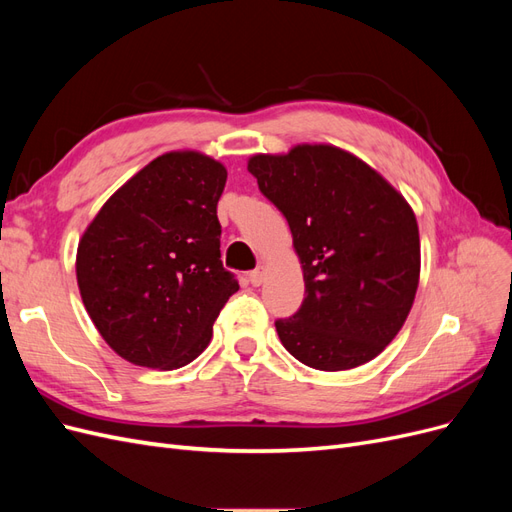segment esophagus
Wrapping results in <instances>:
<instances>
[{
  "instance_id": "34e87169",
  "label": "esophagus",
  "mask_w": 512,
  "mask_h": 512,
  "mask_svg": "<svg viewBox=\"0 0 512 512\" xmlns=\"http://www.w3.org/2000/svg\"><path fill=\"white\" fill-rule=\"evenodd\" d=\"M265 275H267V267L260 265L258 269H254V271L250 273V282H252L254 286H260L262 282H265Z\"/></svg>"
}]
</instances>
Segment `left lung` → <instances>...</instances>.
Masks as SVG:
<instances>
[{
  "mask_svg": "<svg viewBox=\"0 0 512 512\" xmlns=\"http://www.w3.org/2000/svg\"><path fill=\"white\" fill-rule=\"evenodd\" d=\"M247 170L288 220L303 269L301 309L275 322L284 348L320 371L376 359L404 327L421 277L408 200L367 162L329 143L256 153Z\"/></svg>",
  "mask_w": 512,
  "mask_h": 512,
  "instance_id": "1",
  "label": "left lung"
}]
</instances>
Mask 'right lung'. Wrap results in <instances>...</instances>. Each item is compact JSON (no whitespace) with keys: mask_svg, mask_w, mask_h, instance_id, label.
<instances>
[{"mask_svg":"<svg viewBox=\"0 0 512 512\" xmlns=\"http://www.w3.org/2000/svg\"><path fill=\"white\" fill-rule=\"evenodd\" d=\"M226 166L168 151L106 200L76 250L91 322L121 359L149 369L192 363L239 284L220 260Z\"/></svg>","mask_w":512,"mask_h":512,"instance_id":"add662e5","label":"right lung"}]
</instances>
